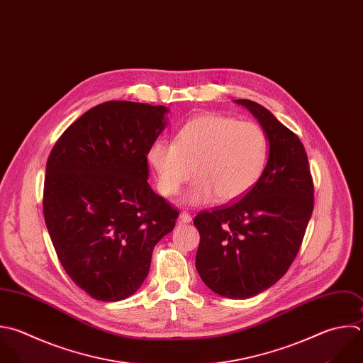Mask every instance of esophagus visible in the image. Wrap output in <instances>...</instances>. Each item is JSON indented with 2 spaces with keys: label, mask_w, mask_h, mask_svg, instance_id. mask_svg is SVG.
<instances>
[{
  "label": "esophagus",
  "mask_w": 363,
  "mask_h": 363,
  "mask_svg": "<svg viewBox=\"0 0 363 363\" xmlns=\"http://www.w3.org/2000/svg\"><path fill=\"white\" fill-rule=\"evenodd\" d=\"M179 218H180V221H182V223H186V224H187V223H191V220H193L191 214H189L187 211H182Z\"/></svg>",
  "instance_id": "34e87169"
}]
</instances>
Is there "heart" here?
<instances>
[{
    "instance_id": "1",
    "label": "heart",
    "mask_w": 363,
    "mask_h": 363,
    "mask_svg": "<svg viewBox=\"0 0 363 363\" xmlns=\"http://www.w3.org/2000/svg\"><path fill=\"white\" fill-rule=\"evenodd\" d=\"M268 155L269 140L259 125L206 113L187 121L174 142L155 140L147 162L166 197L176 196L194 172L197 177L184 201L200 206L216 197L228 203L248 193L261 179Z\"/></svg>"
}]
</instances>
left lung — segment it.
Instances as JSON below:
<instances>
[{"label": "left lung", "mask_w": 363, "mask_h": 363, "mask_svg": "<svg viewBox=\"0 0 363 363\" xmlns=\"http://www.w3.org/2000/svg\"><path fill=\"white\" fill-rule=\"evenodd\" d=\"M235 102L265 130L268 162L238 201L196 216V268L216 294L245 299L274 285L295 259L313 210V182L299 138L257 102Z\"/></svg>", "instance_id": "1"}]
</instances>
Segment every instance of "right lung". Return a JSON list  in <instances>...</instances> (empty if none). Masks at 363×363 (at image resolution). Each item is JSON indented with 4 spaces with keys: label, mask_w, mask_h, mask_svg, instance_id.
I'll use <instances>...</instances> for the list:
<instances>
[{
    "label": "right lung",
    "mask_w": 363,
    "mask_h": 363,
    "mask_svg": "<svg viewBox=\"0 0 363 363\" xmlns=\"http://www.w3.org/2000/svg\"><path fill=\"white\" fill-rule=\"evenodd\" d=\"M167 108L109 101L77 119L54 145L44 183V218L71 279L98 301L135 294L155 245L179 210L149 186L147 150Z\"/></svg>",
    "instance_id": "right-lung-1"
}]
</instances>
